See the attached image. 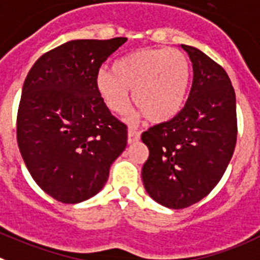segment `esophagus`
Segmentation results:
<instances>
[{"instance_id":"1","label":"esophagus","mask_w":260,"mask_h":260,"mask_svg":"<svg viewBox=\"0 0 260 260\" xmlns=\"http://www.w3.org/2000/svg\"><path fill=\"white\" fill-rule=\"evenodd\" d=\"M140 136H141V133L139 131L135 129V128H129L128 129V144H133V142L139 141Z\"/></svg>"}]
</instances>
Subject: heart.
Instances as JSON below:
<instances>
[{"label":"heart","mask_w":260,"mask_h":260,"mask_svg":"<svg viewBox=\"0 0 260 260\" xmlns=\"http://www.w3.org/2000/svg\"><path fill=\"white\" fill-rule=\"evenodd\" d=\"M190 60L179 49L145 48L120 58L114 70L101 69L95 85L105 105L116 114L133 104L153 123L168 121L180 113L190 83Z\"/></svg>","instance_id":"b5f03b06"}]
</instances>
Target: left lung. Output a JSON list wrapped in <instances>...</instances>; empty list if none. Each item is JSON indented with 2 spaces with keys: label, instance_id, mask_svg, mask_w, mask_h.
Segmentation results:
<instances>
[{
  "label": "left lung",
  "instance_id": "1",
  "mask_svg": "<svg viewBox=\"0 0 260 260\" xmlns=\"http://www.w3.org/2000/svg\"><path fill=\"white\" fill-rule=\"evenodd\" d=\"M193 64L185 106L175 118L145 131L142 167L147 194L168 209L205 198L225 172L237 140L236 94L221 66L200 49L181 45Z\"/></svg>",
  "mask_w": 260,
  "mask_h": 260
}]
</instances>
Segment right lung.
I'll return each mask as SVG.
<instances>
[{
  "label": "right lung",
  "mask_w": 260,
  "mask_h": 260,
  "mask_svg": "<svg viewBox=\"0 0 260 260\" xmlns=\"http://www.w3.org/2000/svg\"><path fill=\"white\" fill-rule=\"evenodd\" d=\"M125 41L72 40L41 55L23 84L18 146L32 179L59 202L95 196L127 146V125L95 85L102 63Z\"/></svg>",
  "instance_id": "add662e5"
}]
</instances>
